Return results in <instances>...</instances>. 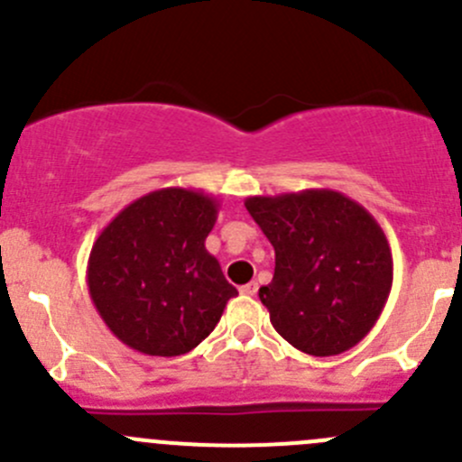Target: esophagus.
<instances>
[{
  "label": "esophagus",
  "mask_w": 462,
  "mask_h": 462,
  "mask_svg": "<svg viewBox=\"0 0 462 462\" xmlns=\"http://www.w3.org/2000/svg\"><path fill=\"white\" fill-rule=\"evenodd\" d=\"M257 291H259V286L254 282H250V283H245V286H241V295L253 297V295H257Z\"/></svg>",
  "instance_id": "esophagus-1"
}]
</instances>
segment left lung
I'll use <instances>...</instances> for the list:
<instances>
[{
  "mask_svg": "<svg viewBox=\"0 0 462 462\" xmlns=\"http://www.w3.org/2000/svg\"><path fill=\"white\" fill-rule=\"evenodd\" d=\"M245 209L274 248L273 282L259 288L274 330L315 357L362 342L393 283V257L375 218L335 189L248 197Z\"/></svg>",
  "mask_w": 462,
  "mask_h": 462,
  "instance_id": "left-lung-1",
  "label": "left lung"
}]
</instances>
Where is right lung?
<instances>
[{"mask_svg": "<svg viewBox=\"0 0 462 462\" xmlns=\"http://www.w3.org/2000/svg\"><path fill=\"white\" fill-rule=\"evenodd\" d=\"M218 201L162 188L129 203L93 244L87 283L111 333L144 356L189 353L221 319L236 288L205 250Z\"/></svg>", "mask_w": 462, "mask_h": 462, "instance_id": "add662e5", "label": "right lung"}]
</instances>
